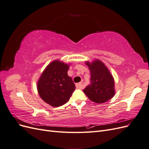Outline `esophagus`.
I'll list each match as a JSON object with an SVG mask.
<instances>
[{"instance_id":"esophagus-1","label":"esophagus","mask_w":149,"mask_h":149,"mask_svg":"<svg viewBox=\"0 0 149 149\" xmlns=\"http://www.w3.org/2000/svg\"><path fill=\"white\" fill-rule=\"evenodd\" d=\"M83 87V85L82 83H78L76 84V88L77 89H82Z\"/></svg>"}]
</instances>
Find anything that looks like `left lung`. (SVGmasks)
<instances>
[{
	"label": "left lung",
	"mask_w": 149,
	"mask_h": 149,
	"mask_svg": "<svg viewBox=\"0 0 149 149\" xmlns=\"http://www.w3.org/2000/svg\"><path fill=\"white\" fill-rule=\"evenodd\" d=\"M91 72L90 84L83 89L90 100L96 103L107 102L114 96V81L106 66L100 60L86 63Z\"/></svg>",
	"instance_id": "8db88e82"
}]
</instances>
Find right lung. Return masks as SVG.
<instances>
[{"instance_id": "right-lung-1", "label": "right lung", "mask_w": 149, "mask_h": 149, "mask_svg": "<svg viewBox=\"0 0 149 149\" xmlns=\"http://www.w3.org/2000/svg\"><path fill=\"white\" fill-rule=\"evenodd\" d=\"M68 68L69 66L64 63L54 61L46 68L38 80L39 95L52 106L65 104L74 91V83L67 74Z\"/></svg>"}]
</instances>
